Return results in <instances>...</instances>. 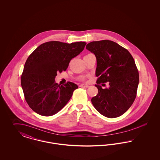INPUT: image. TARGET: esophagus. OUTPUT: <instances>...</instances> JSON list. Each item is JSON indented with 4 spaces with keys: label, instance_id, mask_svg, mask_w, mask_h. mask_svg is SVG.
<instances>
[{
    "label": "esophagus",
    "instance_id": "34e87169",
    "mask_svg": "<svg viewBox=\"0 0 160 160\" xmlns=\"http://www.w3.org/2000/svg\"><path fill=\"white\" fill-rule=\"evenodd\" d=\"M89 86L86 84H82L80 85V87H83V88H88Z\"/></svg>",
    "mask_w": 160,
    "mask_h": 160
}]
</instances>
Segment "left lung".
<instances>
[{
	"instance_id": "8db88e82",
	"label": "left lung",
	"mask_w": 160,
	"mask_h": 160,
	"mask_svg": "<svg viewBox=\"0 0 160 160\" xmlns=\"http://www.w3.org/2000/svg\"><path fill=\"white\" fill-rule=\"evenodd\" d=\"M86 49L97 59L95 86L98 94L91 99L99 113L114 118L125 113L136 97L139 76L134 60L129 52L110 40L92 41ZM108 81L110 87L102 89L99 84Z\"/></svg>"
}]
</instances>
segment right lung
Instances as JSON below:
<instances>
[{
  "label": "right lung",
  "mask_w": 160,
  "mask_h": 160,
  "mask_svg": "<svg viewBox=\"0 0 160 160\" xmlns=\"http://www.w3.org/2000/svg\"><path fill=\"white\" fill-rule=\"evenodd\" d=\"M86 44L49 41L38 47L28 57L21 84L25 99L35 112L52 116L67 104L78 86L70 82L60 86L54 78L57 72L67 69L70 61L83 50Z\"/></svg>",
  "instance_id": "add662e5"
}]
</instances>
